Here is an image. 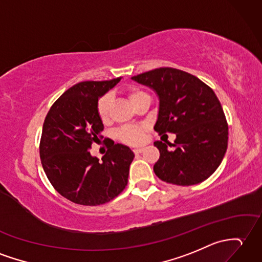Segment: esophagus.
I'll return each mask as SVG.
<instances>
[{"label": "esophagus", "mask_w": 262, "mask_h": 262, "mask_svg": "<svg viewBox=\"0 0 262 262\" xmlns=\"http://www.w3.org/2000/svg\"><path fill=\"white\" fill-rule=\"evenodd\" d=\"M133 151L135 154H141V153H143L144 151V148L143 147H141V148H135V149H133Z\"/></svg>", "instance_id": "34e87169"}]
</instances>
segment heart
<instances>
[{
	"instance_id": "obj_1",
	"label": "heart",
	"mask_w": 262,
	"mask_h": 262,
	"mask_svg": "<svg viewBox=\"0 0 262 262\" xmlns=\"http://www.w3.org/2000/svg\"><path fill=\"white\" fill-rule=\"evenodd\" d=\"M148 95L145 93L144 90L139 88H130L127 90V97L130 100L133 105L139 100L144 98V97H147ZM111 103L112 98L109 95H103L97 101L96 105V111L98 117L103 123L109 119V111H111ZM146 132V126L145 125H126L120 127V128L116 132V137L119 139L120 142H123L127 145H138L144 141V135Z\"/></svg>"
}]
</instances>
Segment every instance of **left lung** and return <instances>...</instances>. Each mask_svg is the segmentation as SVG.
I'll use <instances>...</instances> for the list:
<instances>
[{"mask_svg":"<svg viewBox=\"0 0 262 262\" xmlns=\"http://www.w3.org/2000/svg\"><path fill=\"white\" fill-rule=\"evenodd\" d=\"M156 91L160 134H176L174 144L154 143L160 150L156 176L166 183L194 185L213 174L228 147L226 115L214 91L195 76L169 67L132 77Z\"/></svg>","mask_w":262,"mask_h":262,"instance_id":"obj_1","label":"left lung"}]
</instances>
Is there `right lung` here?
Listing matches in <instances>:
<instances>
[{"mask_svg": "<svg viewBox=\"0 0 262 262\" xmlns=\"http://www.w3.org/2000/svg\"><path fill=\"white\" fill-rule=\"evenodd\" d=\"M120 79L79 82L64 91L47 114L40 141L42 167L54 190L74 203H107L128 182L134 160L129 147L113 142L101 161L89 151L102 138L97 101Z\"/></svg>", "mask_w": 262, "mask_h": 262, "instance_id": "right-lung-1", "label": "right lung"}]
</instances>
